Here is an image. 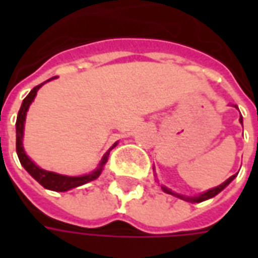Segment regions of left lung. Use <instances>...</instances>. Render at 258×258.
<instances>
[{"label":"left lung","instance_id":"obj_1","mask_svg":"<svg viewBox=\"0 0 258 258\" xmlns=\"http://www.w3.org/2000/svg\"><path fill=\"white\" fill-rule=\"evenodd\" d=\"M235 107H238V106H235ZM239 121H240V123H243V121H242V116H240V118H239ZM235 177H236V174L232 175V177H229V178H228L225 182H222L221 185H218V186L213 188V189L206 190V192H203V194L196 195V196H184V195L175 194V192H173L171 189H168V188H166V186H162V189L164 190L166 194L173 195V196H175V198H179V199L185 200V202H189V203H200V202H205V200L207 199H211V198H214L216 195L220 194V192H221V190L224 189V188H225V186H227V185L229 184L233 178H235Z\"/></svg>","mask_w":258,"mask_h":258}]
</instances>
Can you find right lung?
<instances>
[{"label": "right lung", "instance_id": "right-lung-1", "mask_svg": "<svg viewBox=\"0 0 258 258\" xmlns=\"http://www.w3.org/2000/svg\"><path fill=\"white\" fill-rule=\"evenodd\" d=\"M52 79H56V77H52ZM52 79L47 80V81H51ZM45 81V83H47ZM45 83H41L40 85L34 87L33 90L30 91V94L26 96L23 102H22V106L19 109V113H18V118H16V153H18V157H19L20 164L26 168V171L30 174L33 178L36 179L38 184H41L45 189L55 190V192H66L69 189H73V188H77V186H81V185L87 184L90 181H94L99 175H101L102 170H103V166L105 163L107 162V157H109V153L112 151L114 146L117 145V142L109 149V151L103 155L102 160L98 164V167L90 174H85V175H81V177H69V175H62V174L52 173V171H47V170H42L37 166L36 163L31 162V159L27 155H26L25 149H23V131H25V120L26 114H27V110H29V106L31 105V102L34 101V98L37 95V91L40 90V87Z\"/></svg>", "mask_w": 258, "mask_h": 258}]
</instances>
